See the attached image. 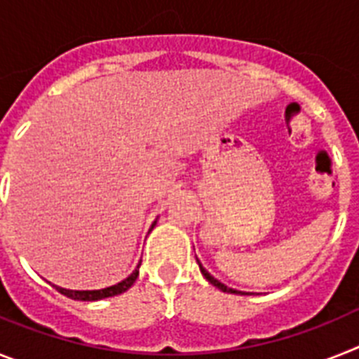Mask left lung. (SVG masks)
<instances>
[{
	"mask_svg": "<svg viewBox=\"0 0 359 359\" xmlns=\"http://www.w3.org/2000/svg\"><path fill=\"white\" fill-rule=\"evenodd\" d=\"M197 264H198V267H201V273L204 274V278L208 280V282H210L211 285H215V287H217V289H220V291H222V292H231V294H248V292H244V291H236V289L227 287V285H224L222 282H218V280L215 278L213 274H210V273H208V271L204 269V267H202V264H201V260H198V258H197Z\"/></svg>",
	"mask_w": 359,
	"mask_h": 359,
	"instance_id": "8db88e82",
	"label": "left lung"
}]
</instances>
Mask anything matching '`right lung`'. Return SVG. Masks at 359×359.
Segmentation results:
<instances>
[{
  "instance_id": "add662e5",
  "label": "right lung",
  "mask_w": 359,
  "mask_h": 359,
  "mask_svg": "<svg viewBox=\"0 0 359 359\" xmlns=\"http://www.w3.org/2000/svg\"><path fill=\"white\" fill-rule=\"evenodd\" d=\"M155 224H157V220H155L154 224H151V229L155 227ZM139 267H141V264L135 267V271H133L128 278H124L123 282L115 283V285H110V287H104V289H93V291H74V289H65V287H59V285H54L55 289H57L61 294L68 296V298H72V300H77V302H97V300H102V298H110V296H117L121 294V292L128 291V289L132 287L133 282L137 280V276H139Z\"/></svg>"
}]
</instances>
